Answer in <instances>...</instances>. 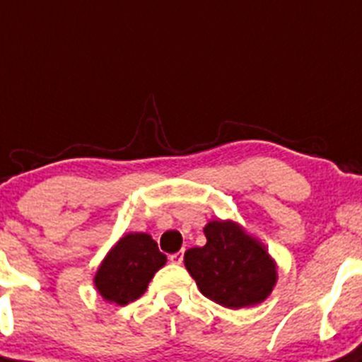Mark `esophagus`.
<instances>
[{
    "label": "esophagus",
    "instance_id": "obj_1",
    "mask_svg": "<svg viewBox=\"0 0 362 362\" xmlns=\"http://www.w3.org/2000/svg\"><path fill=\"white\" fill-rule=\"evenodd\" d=\"M170 261L173 262V264H182V261H184V252L171 253V255H170Z\"/></svg>",
    "mask_w": 362,
    "mask_h": 362
}]
</instances>
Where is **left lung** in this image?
I'll use <instances>...</instances> for the list:
<instances>
[{"instance_id":"8db88e82","label":"left lung","mask_w":362,"mask_h":362,"mask_svg":"<svg viewBox=\"0 0 362 362\" xmlns=\"http://www.w3.org/2000/svg\"><path fill=\"white\" fill-rule=\"evenodd\" d=\"M204 232L205 246L184 255L202 295L228 309L264 302L276 284V264L264 245L230 219L209 221Z\"/></svg>"}]
</instances>
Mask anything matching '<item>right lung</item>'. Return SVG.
Masks as SVG:
<instances>
[{
	"label": "right lung",
	"instance_id": "right-lung-1",
	"mask_svg": "<svg viewBox=\"0 0 362 362\" xmlns=\"http://www.w3.org/2000/svg\"><path fill=\"white\" fill-rule=\"evenodd\" d=\"M165 264L150 234L132 232L112 246L98 268L94 286L107 302L127 305L146 291L155 273Z\"/></svg>",
	"mask_w": 362,
	"mask_h": 362
}]
</instances>
